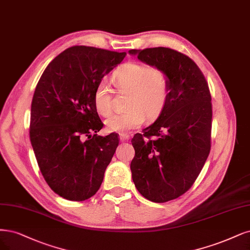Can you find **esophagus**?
Segmentation results:
<instances>
[{"label": "esophagus", "instance_id": "esophagus-1", "mask_svg": "<svg viewBox=\"0 0 250 250\" xmlns=\"http://www.w3.org/2000/svg\"><path fill=\"white\" fill-rule=\"evenodd\" d=\"M119 137H120V140H121L122 142H125V141L129 140V137H130V135L127 134V133H120Z\"/></svg>", "mask_w": 250, "mask_h": 250}]
</instances>
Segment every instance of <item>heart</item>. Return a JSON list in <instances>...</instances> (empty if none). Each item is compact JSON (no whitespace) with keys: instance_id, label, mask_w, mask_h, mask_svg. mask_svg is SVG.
<instances>
[{"instance_id":"1","label":"heart","mask_w":250,"mask_h":250,"mask_svg":"<svg viewBox=\"0 0 250 250\" xmlns=\"http://www.w3.org/2000/svg\"><path fill=\"white\" fill-rule=\"evenodd\" d=\"M118 91L129 92L124 113L114 114L105 120L110 132H127L140 127L145 119H157L166 108L169 96V80L167 72L158 67L139 62H127L118 67L111 75ZM94 106L102 116L113 111L111 91L101 82L94 92Z\"/></svg>"}]
</instances>
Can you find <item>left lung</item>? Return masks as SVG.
<instances>
[{
    "instance_id": "obj_1",
    "label": "left lung",
    "mask_w": 250,
    "mask_h": 250,
    "mask_svg": "<svg viewBox=\"0 0 250 250\" xmlns=\"http://www.w3.org/2000/svg\"><path fill=\"white\" fill-rule=\"evenodd\" d=\"M129 54L161 68L169 80L166 108L144 134L132 139L130 168L139 192L154 203H166L190 188L211 149V94L192 60L168 47L130 49Z\"/></svg>"
}]
</instances>
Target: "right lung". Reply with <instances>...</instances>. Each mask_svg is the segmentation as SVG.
Here are the masks:
<instances>
[{
    "label": "right lung",
    "mask_w": 250,
    "mask_h": 250,
    "mask_svg": "<svg viewBox=\"0 0 250 250\" xmlns=\"http://www.w3.org/2000/svg\"><path fill=\"white\" fill-rule=\"evenodd\" d=\"M125 56L69 47L48 64L36 85L30 140L43 178L63 199L82 202L95 194L116 152L117 133L97 135L103 123L93 96L103 76Z\"/></svg>",
    "instance_id": "obj_1"
}]
</instances>
